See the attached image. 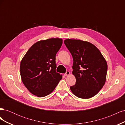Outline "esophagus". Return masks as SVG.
<instances>
[{
    "label": "esophagus",
    "mask_w": 125,
    "mask_h": 125,
    "mask_svg": "<svg viewBox=\"0 0 125 125\" xmlns=\"http://www.w3.org/2000/svg\"><path fill=\"white\" fill-rule=\"evenodd\" d=\"M69 74H70V72L69 71H67L66 72V73L64 74V75H65V76H67V75H68Z\"/></svg>",
    "instance_id": "34e87169"
}]
</instances>
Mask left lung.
Masks as SVG:
<instances>
[{"label": "left lung", "mask_w": 125, "mask_h": 125, "mask_svg": "<svg viewBox=\"0 0 125 125\" xmlns=\"http://www.w3.org/2000/svg\"><path fill=\"white\" fill-rule=\"evenodd\" d=\"M66 46L73 56V74L75 84L70 86L71 92L81 99L95 96L104 85L107 64L100 51L88 42L67 39Z\"/></svg>", "instance_id": "8db88e82"}]
</instances>
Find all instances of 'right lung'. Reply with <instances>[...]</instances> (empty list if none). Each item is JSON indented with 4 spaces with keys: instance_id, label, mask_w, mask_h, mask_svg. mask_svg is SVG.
<instances>
[{
    "instance_id": "add662e5",
    "label": "right lung",
    "mask_w": 125,
    "mask_h": 125,
    "mask_svg": "<svg viewBox=\"0 0 125 125\" xmlns=\"http://www.w3.org/2000/svg\"><path fill=\"white\" fill-rule=\"evenodd\" d=\"M62 40L52 38L37 42L30 48L20 67L22 82L32 94L44 97L53 91L62 75L56 73V55Z\"/></svg>"
}]
</instances>
